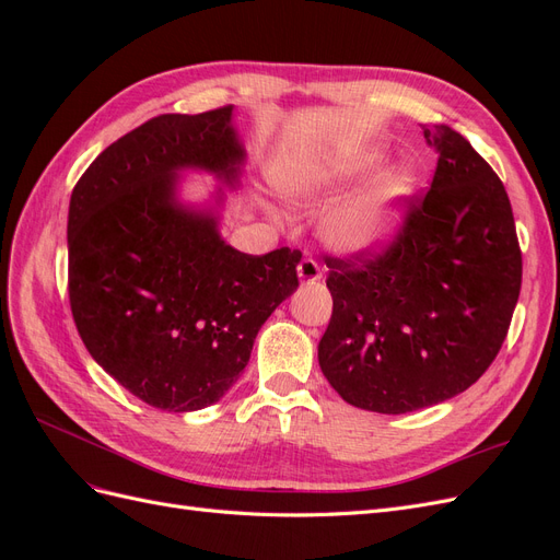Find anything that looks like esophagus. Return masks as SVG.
<instances>
[{
	"mask_svg": "<svg viewBox=\"0 0 560 560\" xmlns=\"http://www.w3.org/2000/svg\"><path fill=\"white\" fill-rule=\"evenodd\" d=\"M296 273H299L301 284H311V282H317L322 278V268L313 259H303L296 268Z\"/></svg>",
	"mask_w": 560,
	"mask_h": 560,
	"instance_id": "1",
	"label": "esophagus"
}]
</instances>
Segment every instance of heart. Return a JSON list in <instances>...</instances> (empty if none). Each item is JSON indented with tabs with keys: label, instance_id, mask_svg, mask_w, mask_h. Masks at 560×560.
I'll use <instances>...</instances> for the list:
<instances>
[{
	"label": "heart",
	"instance_id": "heart-1",
	"mask_svg": "<svg viewBox=\"0 0 560 560\" xmlns=\"http://www.w3.org/2000/svg\"><path fill=\"white\" fill-rule=\"evenodd\" d=\"M383 163L378 149L350 159H313L282 163L273 182L299 206H317L343 186L374 173ZM416 194V177L406 167H389L358 194L346 198L322 222V241L343 257H374L397 241L404 229L406 202Z\"/></svg>",
	"mask_w": 560,
	"mask_h": 560
}]
</instances>
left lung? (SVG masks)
<instances>
[{
  "mask_svg": "<svg viewBox=\"0 0 560 560\" xmlns=\"http://www.w3.org/2000/svg\"><path fill=\"white\" fill-rule=\"evenodd\" d=\"M439 161L399 238L364 266L327 259L319 369L348 404L409 413L481 378L510 329L521 249L500 177L460 132L425 128Z\"/></svg>",
  "mask_w": 560,
  "mask_h": 560,
  "instance_id": "8db88e82",
  "label": "left lung"
}]
</instances>
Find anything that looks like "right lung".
<instances>
[{"instance_id":"add662e5","label":"right lung","mask_w":560,"mask_h":560,"mask_svg":"<svg viewBox=\"0 0 560 560\" xmlns=\"http://www.w3.org/2000/svg\"><path fill=\"white\" fill-rule=\"evenodd\" d=\"M247 159L233 107L163 114L109 144L67 214L70 303L91 358L161 411L222 399L264 322L299 287L301 252L252 257L219 233ZM186 172L220 186L206 207L178 196Z\"/></svg>"}]
</instances>
